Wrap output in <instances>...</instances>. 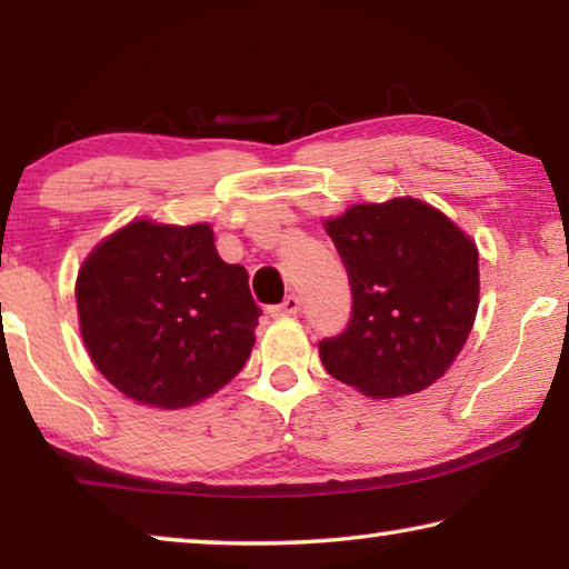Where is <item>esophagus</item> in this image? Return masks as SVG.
I'll list each match as a JSON object with an SVG mask.
<instances>
[{
    "instance_id": "obj_1",
    "label": "esophagus",
    "mask_w": 569,
    "mask_h": 569,
    "mask_svg": "<svg viewBox=\"0 0 569 569\" xmlns=\"http://www.w3.org/2000/svg\"><path fill=\"white\" fill-rule=\"evenodd\" d=\"M298 311H301V298H298L296 293L286 296L281 303L271 306V316H293V313H298Z\"/></svg>"
}]
</instances>
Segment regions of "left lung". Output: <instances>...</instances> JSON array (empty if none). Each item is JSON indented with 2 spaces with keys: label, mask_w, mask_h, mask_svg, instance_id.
<instances>
[{
  "label": "left lung",
  "mask_w": 569,
  "mask_h": 569,
  "mask_svg": "<svg viewBox=\"0 0 569 569\" xmlns=\"http://www.w3.org/2000/svg\"><path fill=\"white\" fill-rule=\"evenodd\" d=\"M326 233L353 298L346 329L319 343L326 371L373 399L431 387L475 323L477 246L413 198L353 206Z\"/></svg>",
  "instance_id": "left-lung-1"
}]
</instances>
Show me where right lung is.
I'll return each instance as SVG.
<instances>
[{
	"label": "right lung",
	"mask_w": 569,
	"mask_h": 569,
	"mask_svg": "<svg viewBox=\"0 0 569 569\" xmlns=\"http://www.w3.org/2000/svg\"><path fill=\"white\" fill-rule=\"evenodd\" d=\"M92 361L132 401L190 407L243 369L261 308L243 266L218 256L210 226L134 220L92 250L77 276Z\"/></svg>",
	"instance_id": "right-lung-1"
}]
</instances>
